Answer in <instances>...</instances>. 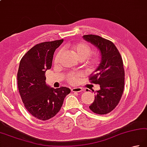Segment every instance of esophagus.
Returning <instances> with one entry per match:
<instances>
[{
	"instance_id": "1",
	"label": "esophagus",
	"mask_w": 147,
	"mask_h": 147,
	"mask_svg": "<svg viewBox=\"0 0 147 147\" xmlns=\"http://www.w3.org/2000/svg\"><path fill=\"white\" fill-rule=\"evenodd\" d=\"M82 90L83 88L81 87H76L71 88V91L73 92H82Z\"/></svg>"
}]
</instances>
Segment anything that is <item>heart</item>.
I'll return each mask as SVG.
<instances>
[{
  "label": "heart",
  "mask_w": 147,
  "mask_h": 147,
  "mask_svg": "<svg viewBox=\"0 0 147 147\" xmlns=\"http://www.w3.org/2000/svg\"><path fill=\"white\" fill-rule=\"evenodd\" d=\"M73 52L79 59H85L87 58V63L92 67H95L99 64L100 57L99 54H94L89 56L92 51L91 47L88 44L84 42H80L74 45L72 48ZM62 51H59L55 57V62H58L61 56ZM82 74L80 73H70L67 74V80L71 84H75L81 78Z\"/></svg>",
  "instance_id": "1"
}]
</instances>
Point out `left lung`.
I'll use <instances>...</instances> for the list:
<instances>
[{
    "label": "left lung",
    "instance_id": "1",
    "mask_svg": "<svg viewBox=\"0 0 147 147\" xmlns=\"http://www.w3.org/2000/svg\"><path fill=\"white\" fill-rule=\"evenodd\" d=\"M83 37L96 46L101 56L98 67L89 78L91 83L99 84L100 88L89 108L96 114L106 115L116 108L122 96L125 80L122 59L115 45L109 40L92 34Z\"/></svg>",
    "mask_w": 147,
    "mask_h": 147
}]
</instances>
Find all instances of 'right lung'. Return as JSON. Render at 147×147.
Listing matches in <instances>:
<instances>
[{
    "label": "right lung",
    "mask_w": 147,
    "mask_h": 147,
    "mask_svg": "<svg viewBox=\"0 0 147 147\" xmlns=\"http://www.w3.org/2000/svg\"><path fill=\"white\" fill-rule=\"evenodd\" d=\"M64 39L39 43L30 49L20 63L17 80L25 108L36 119L47 120L59 113L69 88L50 87L45 73L51 67L53 54Z\"/></svg>",
    "instance_id": "1"
}]
</instances>
